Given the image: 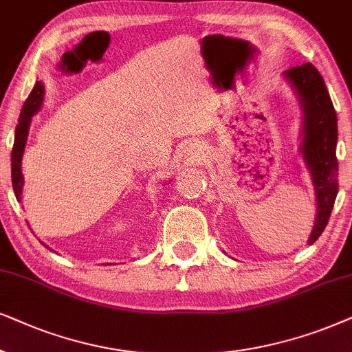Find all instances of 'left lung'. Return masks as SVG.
I'll return each instance as SVG.
<instances>
[{"label": "left lung", "mask_w": 352, "mask_h": 352, "mask_svg": "<svg viewBox=\"0 0 352 352\" xmlns=\"http://www.w3.org/2000/svg\"><path fill=\"white\" fill-rule=\"evenodd\" d=\"M285 77L296 90L304 112L301 153L317 196V219L309 238L312 245L325 230L338 195V124L325 82L311 63L285 70Z\"/></svg>", "instance_id": "obj_1"}]
</instances>
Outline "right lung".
I'll return each mask as SVG.
<instances>
[{
	"instance_id": "right-lung-1",
	"label": "right lung",
	"mask_w": 352,
	"mask_h": 352,
	"mask_svg": "<svg viewBox=\"0 0 352 352\" xmlns=\"http://www.w3.org/2000/svg\"><path fill=\"white\" fill-rule=\"evenodd\" d=\"M45 98V87L41 82H36L34 90L23 102L19 124L16 127V137H14V146L11 153V177H12V188L17 201H21L22 188H23V177H22V154L25 149L27 137H29V129L32 117L38 112L41 102ZM48 248V246H46Z\"/></svg>"
}]
</instances>
